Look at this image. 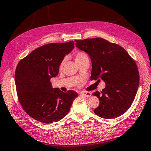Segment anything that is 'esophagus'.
<instances>
[{
    "instance_id": "esophagus-1",
    "label": "esophagus",
    "mask_w": 151,
    "mask_h": 151,
    "mask_svg": "<svg viewBox=\"0 0 151 151\" xmlns=\"http://www.w3.org/2000/svg\"><path fill=\"white\" fill-rule=\"evenodd\" d=\"M80 94H81L82 96H84L87 97V98H89L91 96V93L90 92H82V93H80Z\"/></svg>"
}]
</instances>
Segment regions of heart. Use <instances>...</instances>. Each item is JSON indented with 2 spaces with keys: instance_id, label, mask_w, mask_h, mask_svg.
I'll list each match as a JSON object with an SVG mask.
<instances>
[{
  "instance_id": "obj_1",
  "label": "heart",
  "mask_w": 151,
  "mask_h": 151,
  "mask_svg": "<svg viewBox=\"0 0 151 151\" xmlns=\"http://www.w3.org/2000/svg\"><path fill=\"white\" fill-rule=\"evenodd\" d=\"M85 57H87V55L85 53V52H76V53L75 54V61L81 59V58ZM64 60H63L62 62V63H61L60 65V68H62V66H63V65H64Z\"/></svg>"
}]
</instances>
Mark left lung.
Instances as JSON below:
<instances>
[{"mask_svg":"<svg viewBox=\"0 0 151 151\" xmlns=\"http://www.w3.org/2000/svg\"><path fill=\"white\" fill-rule=\"evenodd\" d=\"M75 45L91 60V80H102L106 84L102 91L92 94L100 100L94 113L106 119L124 114L134 101L139 86L135 61L120 45L101 38L76 40Z\"/></svg>","mask_w":151,"mask_h":151,"instance_id":"8db88e82","label":"left lung"}]
</instances>
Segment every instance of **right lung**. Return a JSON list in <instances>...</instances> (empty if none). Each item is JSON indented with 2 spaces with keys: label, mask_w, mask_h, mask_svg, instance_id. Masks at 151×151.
Returning a JSON list of instances; mask_svg holds the SVG:
<instances>
[{
  "label": "right lung",
  "mask_w": 151,
  "mask_h": 151,
  "mask_svg": "<svg viewBox=\"0 0 151 151\" xmlns=\"http://www.w3.org/2000/svg\"><path fill=\"white\" fill-rule=\"evenodd\" d=\"M74 48V42L50 43L33 50L17 66L15 80L17 96L26 113L45 124L58 122L69 112L78 96L52 88L50 79L58 74L64 57Z\"/></svg>",
  "instance_id": "add662e5"
}]
</instances>
